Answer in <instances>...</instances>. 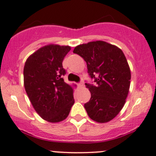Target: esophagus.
Wrapping results in <instances>:
<instances>
[{
	"label": "esophagus",
	"mask_w": 156,
	"mask_h": 156,
	"mask_svg": "<svg viewBox=\"0 0 156 156\" xmlns=\"http://www.w3.org/2000/svg\"><path fill=\"white\" fill-rule=\"evenodd\" d=\"M77 85L79 87H81V86H83V83H77Z\"/></svg>",
	"instance_id": "esophagus-1"
}]
</instances>
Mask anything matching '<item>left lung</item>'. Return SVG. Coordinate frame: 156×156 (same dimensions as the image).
I'll use <instances>...</instances> for the list:
<instances>
[{
    "label": "left lung",
    "mask_w": 156,
    "mask_h": 156,
    "mask_svg": "<svg viewBox=\"0 0 156 156\" xmlns=\"http://www.w3.org/2000/svg\"><path fill=\"white\" fill-rule=\"evenodd\" d=\"M73 53L86 62L88 73L95 85L85 83L91 99L84 107L89 118L105 123L118 115L125 104L131 72L123 51L117 46L96 41L76 46Z\"/></svg>",
    "instance_id": "obj_1"
}]
</instances>
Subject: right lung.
I'll return each mask as SVG.
<instances>
[{"label":"right lung","instance_id":"add662e5","mask_svg":"<svg viewBox=\"0 0 156 156\" xmlns=\"http://www.w3.org/2000/svg\"><path fill=\"white\" fill-rule=\"evenodd\" d=\"M71 47L49 44L27 59L24 83L33 108L41 118L58 123L69 115L74 103L73 88L64 82L62 61Z\"/></svg>","mask_w":156,"mask_h":156}]
</instances>
